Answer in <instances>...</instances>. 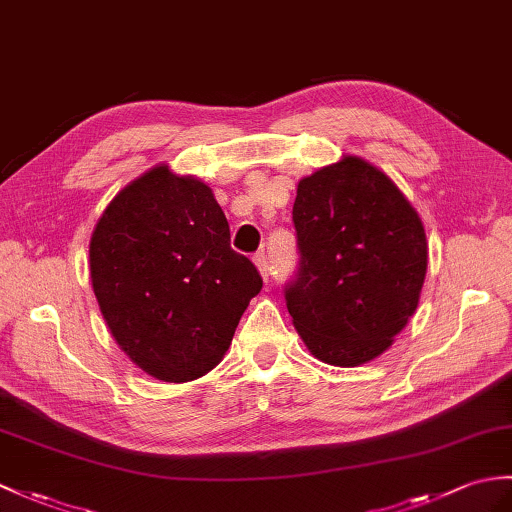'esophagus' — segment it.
<instances>
[{"label": "esophagus", "instance_id": "1", "mask_svg": "<svg viewBox=\"0 0 512 512\" xmlns=\"http://www.w3.org/2000/svg\"><path fill=\"white\" fill-rule=\"evenodd\" d=\"M253 261H255V266L259 268V272H261V277L264 279H268L270 277V266H268V255L264 253V251H259V253H255V257H253Z\"/></svg>", "mask_w": 512, "mask_h": 512}]
</instances>
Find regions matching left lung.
Segmentation results:
<instances>
[{
    "label": "left lung",
    "mask_w": 512,
    "mask_h": 512,
    "mask_svg": "<svg viewBox=\"0 0 512 512\" xmlns=\"http://www.w3.org/2000/svg\"><path fill=\"white\" fill-rule=\"evenodd\" d=\"M299 266L283 285L318 360L358 366L384 353L419 305L425 229L371 163L344 157L303 178L292 207Z\"/></svg>",
    "instance_id": "8db88e82"
}]
</instances>
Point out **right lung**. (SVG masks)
Segmentation results:
<instances>
[{"label": "right lung", "instance_id": "right-lung-1", "mask_svg": "<svg viewBox=\"0 0 512 512\" xmlns=\"http://www.w3.org/2000/svg\"><path fill=\"white\" fill-rule=\"evenodd\" d=\"M95 299L139 368L170 384L202 377L229 349L261 275L231 248L211 189L159 165L113 198L93 231Z\"/></svg>", "mask_w": 512, "mask_h": 512}]
</instances>
